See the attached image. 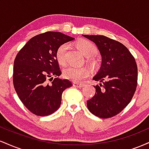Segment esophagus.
<instances>
[{"label":"esophagus","mask_w":149,"mask_h":149,"mask_svg":"<svg viewBox=\"0 0 149 149\" xmlns=\"http://www.w3.org/2000/svg\"><path fill=\"white\" fill-rule=\"evenodd\" d=\"M73 87H76V88H83V84L82 83H73Z\"/></svg>","instance_id":"obj_1"}]
</instances>
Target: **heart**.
I'll use <instances>...</instances> for the list:
<instances>
[{"label":"heart","mask_w":149,"mask_h":149,"mask_svg":"<svg viewBox=\"0 0 149 149\" xmlns=\"http://www.w3.org/2000/svg\"><path fill=\"white\" fill-rule=\"evenodd\" d=\"M76 47L78 48L83 55L89 57L94 55L97 52V47L92 42L88 40H79L76 42ZM69 49L68 44H63L59 46L56 52V58L60 65L66 64V53ZM92 62V61H90ZM90 73V70L87 67H73L69 66L63 71V76L66 79H69L73 82H81L86 78Z\"/></svg>","instance_id":"heart-1"}]
</instances>
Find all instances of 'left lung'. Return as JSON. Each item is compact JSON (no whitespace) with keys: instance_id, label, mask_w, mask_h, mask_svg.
Returning a JSON list of instances; mask_svg holds the SVG:
<instances>
[{"instance_id":"obj_1","label":"left lung","mask_w":149,"mask_h":149,"mask_svg":"<svg viewBox=\"0 0 149 149\" xmlns=\"http://www.w3.org/2000/svg\"><path fill=\"white\" fill-rule=\"evenodd\" d=\"M95 42L102 56V64L92 79L95 96L87 101L90 112L102 118L117 115L128 105L136 91L137 66L134 57L121 42L104 36L83 35Z\"/></svg>"}]
</instances>
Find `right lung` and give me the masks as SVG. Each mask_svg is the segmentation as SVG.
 I'll return each instance as SVG.
<instances>
[{"instance_id": "right-lung-1", "label": "right lung", "mask_w": 149, "mask_h": 149, "mask_svg": "<svg viewBox=\"0 0 149 149\" xmlns=\"http://www.w3.org/2000/svg\"><path fill=\"white\" fill-rule=\"evenodd\" d=\"M73 40L74 38L60 32H45L31 38L17 54L14 88L24 105L35 115L45 116L55 112L61 105L62 92L72 86L69 80L58 78L61 71L56 52L59 46ZM49 77L53 80L49 84Z\"/></svg>"}]
</instances>
